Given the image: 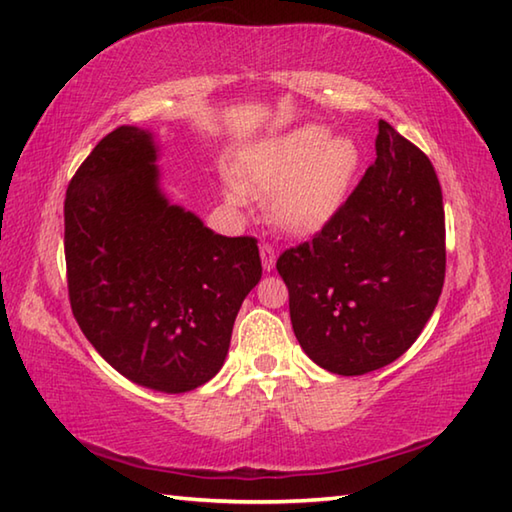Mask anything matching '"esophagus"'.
Here are the masks:
<instances>
[{
  "mask_svg": "<svg viewBox=\"0 0 512 512\" xmlns=\"http://www.w3.org/2000/svg\"><path fill=\"white\" fill-rule=\"evenodd\" d=\"M260 260H263L265 272H272L274 265H276V249L265 243L263 247H260Z\"/></svg>",
  "mask_w": 512,
  "mask_h": 512,
  "instance_id": "34e87169",
  "label": "esophagus"
}]
</instances>
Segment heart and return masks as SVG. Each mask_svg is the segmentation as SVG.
I'll return each mask as SVG.
<instances>
[{
  "instance_id": "heart-1",
  "label": "heart",
  "mask_w": 512,
  "mask_h": 512,
  "mask_svg": "<svg viewBox=\"0 0 512 512\" xmlns=\"http://www.w3.org/2000/svg\"><path fill=\"white\" fill-rule=\"evenodd\" d=\"M363 167L352 136H332L325 124H303L254 144L240 160V180H225L234 207L249 194L267 196L272 223L292 236H314L339 216Z\"/></svg>"
}]
</instances>
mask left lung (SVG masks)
Listing matches in <instances>:
<instances>
[{
	"mask_svg": "<svg viewBox=\"0 0 512 512\" xmlns=\"http://www.w3.org/2000/svg\"><path fill=\"white\" fill-rule=\"evenodd\" d=\"M374 147L339 216L276 260L303 352L341 376L397 361L430 321L446 276L435 167L385 120Z\"/></svg>",
	"mask_w": 512,
	"mask_h": 512,
	"instance_id": "left-lung-1",
	"label": "left lung"
}]
</instances>
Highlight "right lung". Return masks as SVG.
<instances>
[{
  "instance_id": "obj_1",
  "label": "right lung",
  "mask_w": 512,
  "mask_h": 512,
  "mask_svg": "<svg viewBox=\"0 0 512 512\" xmlns=\"http://www.w3.org/2000/svg\"><path fill=\"white\" fill-rule=\"evenodd\" d=\"M149 129L98 142L66 189L73 316L102 359L142 388L180 394L214 379L245 296L263 276L254 238L205 227L160 187Z\"/></svg>"
}]
</instances>
